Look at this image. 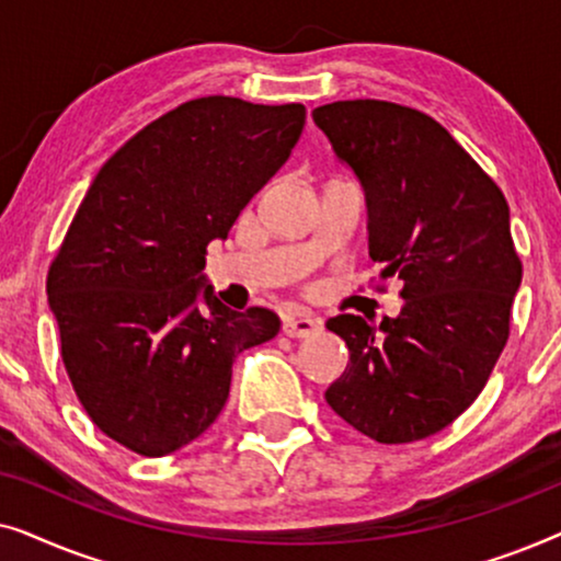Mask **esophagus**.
Returning a JSON list of instances; mask_svg holds the SVG:
<instances>
[{
  "instance_id": "34e87169",
  "label": "esophagus",
  "mask_w": 561,
  "mask_h": 561,
  "mask_svg": "<svg viewBox=\"0 0 561 561\" xmlns=\"http://www.w3.org/2000/svg\"><path fill=\"white\" fill-rule=\"evenodd\" d=\"M321 329V321L319 319H311V317H301V313H290V317L283 319V334L286 336H311L317 334Z\"/></svg>"
}]
</instances>
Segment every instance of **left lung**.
Listing matches in <instances>:
<instances>
[{
    "label": "left lung",
    "mask_w": 561,
    "mask_h": 561,
    "mask_svg": "<svg viewBox=\"0 0 561 561\" xmlns=\"http://www.w3.org/2000/svg\"><path fill=\"white\" fill-rule=\"evenodd\" d=\"M311 117L363 186L370 257L405 301L378 327L327 321L350 350L327 403L380 444L426 439L470 409L508 342L520 286L508 202L424 112L355 99Z\"/></svg>",
    "instance_id": "1"
}]
</instances>
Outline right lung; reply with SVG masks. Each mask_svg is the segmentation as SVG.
I'll list each match as a JSON object with an SVG mask.
<instances>
[{
    "label": "right lung",
    "mask_w": 561,
    "mask_h": 561,
    "mask_svg": "<svg viewBox=\"0 0 561 561\" xmlns=\"http://www.w3.org/2000/svg\"><path fill=\"white\" fill-rule=\"evenodd\" d=\"M304 104L202 96L150 122L102 165L48 273L60 355L91 421L122 447L165 457L225 409L232 363L280 319L227 309L206 244L286 163Z\"/></svg>",
    "instance_id": "1"
}]
</instances>
